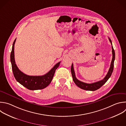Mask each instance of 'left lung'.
Here are the masks:
<instances>
[{
    "instance_id": "8db88e82",
    "label": "left lung",
    "mask_w": 126,
    "mask_h": 126,
    "mask_svg": "<svg viewBox=\"0 0 126 126\" xmlns=\"http://www.w3.org/2000/svg\"><path fill=\"white\" fill-rule=\"evenodd\" d=\"M109 40L110 42L111 43V44L112 45V59L111 61V63L110 64V67L109 69V71L105 77V78L98 81L94 82L92 83H87L83 82L82 81H81L79 80H78L75 76V73L74 70V67H73V64H72L71 66V74L72 76L73 77V79L74 82L75 83V84L79 88L84 90H87V91H96L98 89H99L100 88H101L104 83L107 81V80L109 79V78L111 77L112 73L113 71V68H114V62L115 60V51L114 50V48L112 46V41L111 40L109 37H108Z\"/></svg>"
}]
</instances>
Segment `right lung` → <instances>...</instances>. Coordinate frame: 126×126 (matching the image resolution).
I'll return each instance as SVG.
<instances>
[{
	"label": "right lung",
	"mask_w": 126,
	"mask_h": 126,
	"mask_svg": "<svg viewBox=\"0 0 126 126\" xmlns=\"http://www.w3.org/2000/svg\"><path fill=\"white\" fill-rule=\"evenodd\" d=\"M14 40L10 54V61L14 76L21 85L30 90H41L47 87L51 82L55 72L59 66L61 62L57 63L47 73L43 76H29L21 72L17 66L14 58Z\"/></svg>",
	"instance_id": "right-lung-1"
}]
</instances>
